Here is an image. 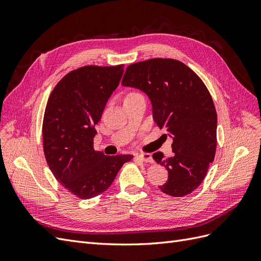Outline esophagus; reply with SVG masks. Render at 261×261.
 <instances>
[{"label": "esophagus", "instance_id": "esophagus-1", "mask_svg": "<svg viewBox=\"0 0 261 261\" xmlns=\"http://www.w3.org/2000/svg\"><path fill=\"white\" fill-rule=\"evenodd\" d=\"M137 158L139 160L144 161V162H150V163L153 162L152 156L150 153H139V154H137Z\"/></svg>", "mask_w": 261, "mask_h": 261}]
</instances>
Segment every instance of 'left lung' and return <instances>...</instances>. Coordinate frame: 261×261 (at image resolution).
Returning <instances> with one entry per match:
<instances>
[{
  "mask_svg": "<svg viewBox=\"0 0 261 261\" xmlns=\"http://www.w3.org/2000/svg\"><path fill=\"white\" fill-rule=\"evenodd\" d=\"M122 85L147 94L154 122L173 138L174 154H152L169 174L159 188L173 197L191 194L206 177L217 148V112L207 87L184 63L173 59L129 65Z\"/></svg>",
  "mask_w": 261,
  "mask_h": 261,
  "instance_id": "obj_1",
  "label": "left lung"
}]
</instances>
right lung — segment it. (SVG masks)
I'll return each mask as SVG.
<instances>
[{"label":"right lung","mask_w":261,"mask_h":261,"mask_svg":"<svg viewBox=\"0 0 261 261\" xmlns=\"http://www.w3.org/2000/svg\"><path fill=\"white\" fill-rule=\"evenodd\" d=\"M123 65L84 66L54 87L46 103L42 137L46 163L61 185L78 198H93L111 186L132 154L106 155L93 148L94 125L117 88Z\"/></svg>","instance_id":"add662e5"}]
</instances>
